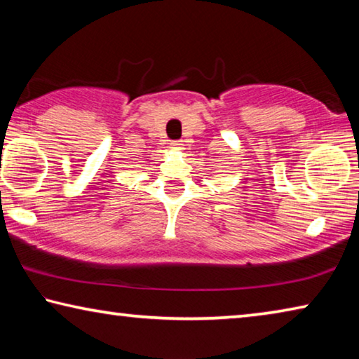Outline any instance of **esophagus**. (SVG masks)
<instances>
[{
  "instance_id": "obj_1",
  "label": "esophagus",
  "mask_w": 359,
  "mask_h": 359,
  "mask_svg": "<svg viewBox=\"0 0 359 359\" xmlns=\"http://www.w3.org/2000/svg\"><path fill=\"white\" fill-rule=\"evenodd\" d=\"M171 147L175 149V150H182V149H184V144H182V141H172Z\"/></svg>"
}]
</instances>
